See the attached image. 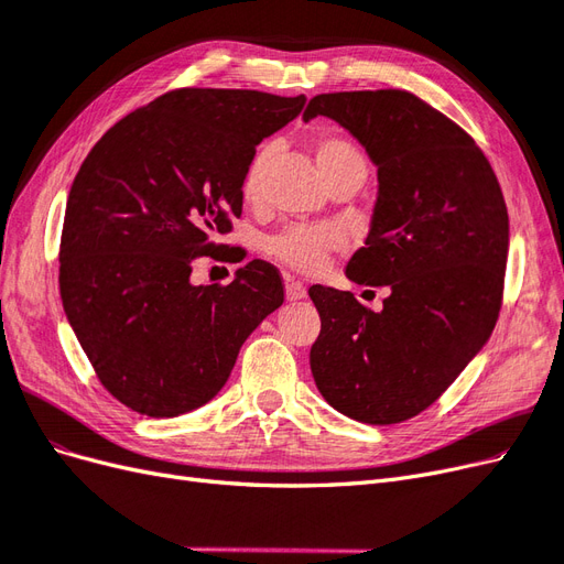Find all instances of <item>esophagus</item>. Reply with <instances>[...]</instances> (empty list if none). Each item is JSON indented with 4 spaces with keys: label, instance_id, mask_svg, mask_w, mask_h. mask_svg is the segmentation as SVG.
Returning a JSON list of instances; mask_svg holds the SVG:
<instances>
[{
    "label": "esophagus",
    "instance_id": "obj_1",
    "mask_svg": "<svg viewBox=\"0 0 564 564\" xmlns=\"http://www.w3.org/2000/svg\"><path fill=\"white\" fill-rule=\"evenodd\" d=\"M286 301H301L305 299V286L292 278H286Z\"/></svg>",
    "mask_w": 564,
    "mask_h": 564
}]
</instances>
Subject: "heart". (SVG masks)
I'll return each instance as SVG.
<instances>
[{
  "mask_svg": "<svg viewBox=\"0 0 564 564\" xmlns=\"http://www.w3.org/2000/svg\"><path fill=\"white\" fill-rule=\"evenodd\" d=\"M268 160V148H261L249 160L247 172L242 178V195L253 199L259 193L261 174ZM317 164L322 176L327 178L338 172H367L362 152L357 150L350 141L340 139V135H324L317 143ZM346 245V237L338 228L327 224H294L272 235L268 240V251L275 256L284 265L301 270V272H315L327 261V256Z\"/></svg>",
  "mask_w": 564,
  "mask_h": 564,
  "instance_id": "obj_1",
  "label": "heart"
}]
</instances>
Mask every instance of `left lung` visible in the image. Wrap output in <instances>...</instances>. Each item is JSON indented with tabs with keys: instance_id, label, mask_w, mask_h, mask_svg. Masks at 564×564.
Listing matches in <instances>:
<instances>
[{
	"instance_id": "obj_1",
	"label": "left lung",
	"mask_w": 564,
	"mask_h": 564,
	"mask_svg": "<svg viewBox=\"0 0 564 564\" xmlns=\"http://www.w3.org/2000/svg\"><path fill=\"white\" fill-rule=\"evenodd\" d=\"M377 164L365 247L346 275L388 286L373 313L350 292L313 284L322 319L311 348L317 390L371 425L416 416L489 340L503 296L508 212L485 152L452 119L400 89L311 98Z\"/></svg>"
}]
</instances>
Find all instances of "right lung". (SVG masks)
I'll use <instances>...</instances> for the list:
<instances>
[{
	"label": "right lung",
	"mask_w": 564,
	"mask_h": 564,
	"mask_svg": "<svg viewBox=\"0 0 564 564\" xmlns=\"http://www.w3.org/2000/svg\"><path fill=\"white\" fill-rule=\"evenodd\" d=\"M305 96L176 89L127 115L79 166L61 235V299L96 377L152 419L207 404L237 352L284 301L275 265L249 261L230 284H193L242 214V178Z\"/></svg>",
	"instance_id": "obj_1"
}]
</instances>
